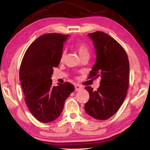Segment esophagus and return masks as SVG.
Instances as JSON below:
<instances>
[{
	"label": "esophagus",
	"instance_id": "esophagus-1",
	"mask_svg": "<svg viewBox=\"0 0 150 150\" xmlns=\"http://www.w3.org/2000/svg\"><path fill=\"white\" fill-rule=\"evenodd\" d=\"M75 91H79L83 89V87L82 86H81L79 85H75Z\"/></svg>",
	"mask_w": 150,
	"mask_h": 150
}]
</instances>
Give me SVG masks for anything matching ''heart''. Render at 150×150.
<instances>
[{"mask_svg": "<svg viewBox=\"0 0 150 150\" xmlns=\"http://www.w3.org/2000/svg\"><path fill=\"white\" fill-rule=\"evenodd\" d=\"M76 50H77V52L79 53L80 57H82L83 56L86 55H89V50H88V47L85 43H79L76 45ZM65 52L63 51L62 54V56H61V59H63V57L65 56Z\"/></svg>", "mask_w": 150, "mask_h": 150, "instance_id": "1", "label": "heart"}]
</instances>
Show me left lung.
<instances>
[{
    "instance_id": "8db88e82",
    "label": "left lung",
    "mask_w": 150,
    "mask_h": 150,
    "mask_svg": "<svg viewBox=\"0 0 150 150\" xmlns=\"http://www.w3.org/2000/svg\"><path fill=\"white\" fill-rule=\"evenodd\" d=\"M95 45L96 59L88 79L101 77L96 91L87 86L89 99L85 110L98 120L112 116L122 105L129 85V61L126 52L119 43L106 33L88 34Z\"/></svg>"
}]
</instances>
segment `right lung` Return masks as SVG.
Instances as JSON below:
<instances>
[{"mask_svg": "<svg viewBox=\"0 0 150 150\" xmlns=\"http://www.w3.org/2000/svg\"><path fill=\"white\" fill-rule=\"evenodd\" d=\"M69 36L57 33L41 35L28 48L20 65L19 77L25 103L33 116L44 123L60 116L65 101L75 90L71 83L52 85L54 68L59 65L63 43Z\"/></svg>", "mask_w": 150, "mask_h": 150, "instance_id": "right-lung-1", "label": "right lung"}]
</instances>
